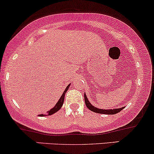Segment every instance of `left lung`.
<instances>
[{
    "label": "left lung",
    "mask_w": 154,
    "mask_h": 154,
    "mask_svg": "<svg viewBox=\"0 0 154 154\" xmlns=\"http://www.w3.org/2000/svg\"><path fill=\"white\" fill-rule=\"evenodd\" d=\"M84 100H85V104L88 108L89 110H91V111L94 112V113H101V114H107V115H113L116 114V113H118L122 109H124V107H122V108H116V109H100V108H96L94 105H92L90 103V102L88 100L87 97H86V94L84 93Z\"/></svg>",
    "instance_id": "obj_1"
}]
</instances>
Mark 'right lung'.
I'll use <instances>...</instances> for the list:
<instances>
[{"label":"right lung","mask_w":154,"mask_h":154,"mask_svg":"<svg viewBox=\"0 0 154 154\" xmlns=\"http://www.w3.org/2000/svg\"><path fill=\"white\" fill-rule=\"evenodd\" d=\"M70 86V84H69L68 86L66 87V89H65V91H64L63 94H62L61 97H60V100H58V102L56 103V105H54V108H51V110H48L47 113H46V114H40V115H38L39 116H50V115L54 114V113H56V112H57L58 110L62 108V106H63V103H64V99H65V93H66V91L68 90L69 86Z\"/></svg>","instance_id":"1"}]
</instances>
